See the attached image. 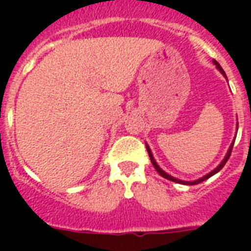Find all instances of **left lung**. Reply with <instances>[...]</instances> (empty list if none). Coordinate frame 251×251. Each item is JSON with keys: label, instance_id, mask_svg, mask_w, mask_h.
<instances>
[{"label": "left lung", "instance_id": "left-lung-1", "mask_svg": "<svg viewBox=\"0 0 251 251\" xmlns=\"http://www.w3.org/2000/svg\"><path fill=\"white\" fill-rule=\"evenodd\" d=\"M214 64H215V65L217 66V69H219V70H220V72L223 73V74H224V76L226 77V74H225V72H224V70H223V68H221V66H220V64L217 63L216 60H214ZM234 142H235V141H234ZM234 142H232V143H231V147H230L229 152H227V154H226V157H225V158H224V161L221 162L220 165H219V167H216V168H215L214 171H212V172H210V174H208V175H206V176H203L202 178L197 179V181H192V182H186V181H179V179L175 178V177H172V176H170V175H167V174H166L165 171H162L161 168L158 167V165H157V163H156V161H154V158H153L152 153H151V150H150V148H148V146H147V152H148V154H150V158H151V162H152V165L154 166V168H156V171H157V172H158L159 175H161L162 177H165V178L170 179V181H174V182H177V183H182V185H197V183L202 182V181H205V179H207V178H210V177H211V176H214L215 174H217V172H219V171H220L221 168L224 167V166H225V163H226V162H227V159H229V158H230V156H231V151H232V146H234Z\"/></svg>", "mask_w": 251, "mask_h": 251}]
</instances>
